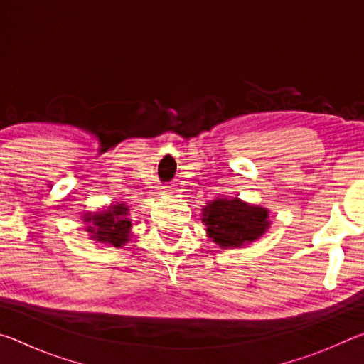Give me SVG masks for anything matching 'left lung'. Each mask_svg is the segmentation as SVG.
<instances>
[{"instance_id":"left-lung-1","label":"left lung","mask_w":364,"mask_h":364,"mask_svg":"<svg viewBox=\"0 0 364 364\" xmlns=\"http://www.w3.org/2000/svg\"><path fill=\"white\" fill-rule=\"evenodd\" d=\"M208 237L220 247H242L255 241L267 231L268 210L263 207L249 205L237 197L213 200L204 208V218Z\"/></svg>"}]
</instances>
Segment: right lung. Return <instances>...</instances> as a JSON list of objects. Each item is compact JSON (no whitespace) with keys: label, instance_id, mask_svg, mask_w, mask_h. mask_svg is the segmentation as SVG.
<instances>
[{"label":"right lung","instance_id":"add662e5","mask_svg":"<svg viewBox=\"0 0 364 364\" xmlns=\"http://www.w3.org/2000/svg\"><path fill=\"white\" fill-rule=\"evenodd\" d=\"M128 208L119 204L109 207L106 213L88 215L85 221L91 223L88 226V232H91L95 241L112 245V247H122L128 241L132 221L127 218Z\"/></svg>","mask_w":364,"mask_h":364}]
</instances>
